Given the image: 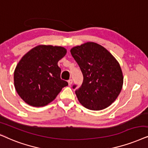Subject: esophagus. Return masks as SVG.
<instances>
[{
	"label": "esophagus",
	"instance_id": "34e87169",
	"mask_svg": "<svg viewBox=\"0 0 148 148\" xmlns=\"http://www.w3.org/2000/svg\"><path fill=\"white\" fill-rule=\"evenodd\" d=\"M68 84H69V86H70L71 84H72V79H70V80H69L68 81Z\"/></svg>",
	"mask_w": 148,
	"mask_h": 148
}]
</instances>
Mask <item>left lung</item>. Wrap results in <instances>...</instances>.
Here are the masks:
<instances>
[{"label": "left lung", "instance_id": "1", "mask_svg": "<svg viewBox=\"0 0 148 148\" xmlns=\"http://www.w3.org/2000/svg\"><path fill=\"white\" fill-rule=\"evenodd\" d=\"M70 52L83 75L82 85L75 91L78 101L89 110L108 108L116 99L123 87L119 63L107 49L93 42L73 47Z\"/></svg>", "mask_w": 148, "mask_h": 148}]
</instances>
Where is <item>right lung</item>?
Returning a JSON list of instances; mask_svg holds the SVG:
<instances>
[{"label":"right lung","instance_id":"obj_1","mask_svg":"<svg viewBox=\"0 0 148 148\" xmlns=\"http://www.w3.org/2000/svg\"><path fill=\"white\" fill-rule=\"evenodd\" d=\"M66 53L62 47L38 45L21 59L14 72V85L25 103L34 107L46 106L68 85L61 79L58 65Z\"/></svg>","mask_w":148,"mask_h":148}]
</instances>
